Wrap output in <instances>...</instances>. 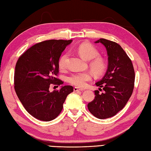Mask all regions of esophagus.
Segmentation results:
<instances>
[{
	"mask_svg": "<svg viewBox=\"0 0 151 151\" xmlns=\"http://www.w3.org/2000/svg\"><path fill=\"white\" fill-rule=\"evenodd\" d=\"M74 91H83V89H79L78 88L75 87V88H74Z\"/></svg>",
	"mask_w": 151,
	"mask_h": 151,
	"instance_id": "34e87169",
	"label": "esophagus"
}]
</instances>
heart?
<instances>
[{
  "label": "heart",
  "mask_w": 151,
  "mask_h": 151,
  "mask_svg": "<svg viewBox=\"0 0 151 151\" xmlns=\"http://www.w3.org/2000/svg\"><path fill=\"white\" fill-rule=\"evenodd\" d=\"M77 52L86 60H91L89 65L95 73L100 75L103 73L106 65L103 58L99 56V51L96 48L89 43H83L77 48ZM68 54H63L58 61V66L60 69H64L66 67ZM91 79V74L88 72L74 73L68 78V82L78 88H83L87 85V82Z\"/></svg>",
  "instance_id": "b5f03b06"
}]
</instances>
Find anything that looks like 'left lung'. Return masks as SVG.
Segmentation results:
<instances>
[{"label":"left lung","instance_id":"obj_1","mask_svg":"<svg viewBox=\"0 0 151 151\" xmlns=\"http://www.w3.org/2000/svg\"><path fill=\"white\" fill-rule=\"evenodd\" d=\"M95 43H102L106 49L108 69L95 83L103 93L95 90L94 100L89 102L88 108L95 117L104 119L114 116L126 105L134 89L135 73L132 61L119 45L103 38Z\"/></svg>","mask_w":151,"mask_h":151}]
</instances>
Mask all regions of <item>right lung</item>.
I'll list each match as a JSON object with an SVG mask.
<instances>
[{"label":"right lung","mask_w":151,"mask_h":151,"mask_svg":"<svg viewBox=\"0 0 151 151\" xmlns=\"http://www.w3.org/2000/svg\"><path fill=\"white\" fill-rule=\"evenodd\" d=\"M72 40H51L31 47L19 57L15 67L14 88L24 108L37 119L50 121L62 110L67 96L73 91L71 86H62L49 91L51 84H63L56 78L58 61Z\"/></svg>","instance_id":"add662e5"}]
</instances>
